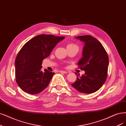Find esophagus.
Returning a JSON list of instances; mask_svg holds the SVG:
<instances>
[{
    "mask_svg": "<svg viewBox=\"0 0 126 126\" xmlns=\"http://www.w3.org/2000/svg\"><path fill=\"white\" fill-rule=\"evenodd\" d=\"M59 72L61 73H63V74H66L67 73V72L64 71H60Z\"/></svg>",
    "mask_w": 126,
    "mask_h": 126,
    "instance_id": "obj_1",
    "label": "esophagus"
}]
</instances>
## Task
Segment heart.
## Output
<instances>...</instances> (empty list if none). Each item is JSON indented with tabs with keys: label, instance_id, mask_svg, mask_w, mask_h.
<instances>
[{
	"label": "heart",
	"instance_id": "obj_1",
	"mask_svg": "<svg viewBox=\"0 0 126 126\" xmlns=\"http://www.w3.org/2000/svg\"><path fill=\"white\" fill-rule=\"evenodd\" d=\"M73 46H77L73 43H71V44H69L67 45V47H73Z\"/></svg>",
	"mask_w": 126,
	"mask_h": 126
}]
</instances>
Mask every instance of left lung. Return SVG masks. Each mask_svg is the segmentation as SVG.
I'll return each instance as SVG.
<instances>
[{
	"instance_id": "left-lung-1",
	"label": "left lung",
	"mask_w": 126,
	"mask_h": 126,
	"mask_svg": "<svg viewBox=\"0 0 126 126\" xmlns=\"http://www.w3.org/2000/svg\"><path fill=\"white\" fill-rule=\"evenodd\" d=\"M76 38L85 43L83 57L78 62L80 69L85 71L72 86L79 92L91 94L103 86L108 77L109 63L108 54L100 42L91 35L79 36Z\"/></svg>"
}]
</instances>
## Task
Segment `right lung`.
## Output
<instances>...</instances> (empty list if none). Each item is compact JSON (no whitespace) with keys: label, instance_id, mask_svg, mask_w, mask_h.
<instances>
[{"label":"right lung","instance_id":"obj_1","mask_svg":"<svg viewBox=\"0 0 126 126\" xmlns=\"http://www.w3.org/2000/svg\"><path fill=\"white\" fill-rule=\"evenodd\" d=\"M64 37L42 34L28 41L18 52L15 61V75L18 86L25 92L39 94L47 88L54 73L42 71V62Z\"/></svg>","mask_w":126,"mask_h":126}]
</instances>
